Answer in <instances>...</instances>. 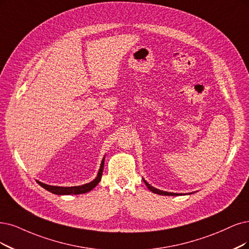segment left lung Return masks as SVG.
I'll list each match as a JSON object with an SVG mask.
<instances>
[{"label":"left lung","mask_w":249,"mask_h":249,"mask_svg":"<svg viewBox=\"0 0 249 249\" xmlns=\"http://www.w3.org/2000/svg\"><path fill=\"white\" fill-rule=\"evenodd\" d=\"M143 181H144V183H145V186L148 187V189H149L150 191H152L153 193H156V194H158V195H164V196H178V195H181V194H178V193H169V192H164V191L158 190V189H156V188L152 187V186L150 185V183L146 182L144 179H143Z\"/></svg>","instance_id":"1"}]
</instances>
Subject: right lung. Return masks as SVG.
Here are the masks:
<instances>
[{
	"label": "right lung",
	"mask_w": 249,
	"mask_h": 249,
	"mask_svg": "<svg viewBox=\"0 0 249 249\" xmlns=\"http://www.w3.org/2000/svg\"><path fill=\"white\" fill-rule=\"evenodd\" d=\"M104 166H105V158L101 161L100 167L97 173V177L88 183H85V185L82 186H76V187H57V186H49L46 185V183H43L41 181H38L39 185L43 187L45 190H47L55 195H79V194H84V193H87L91 191L92 189H94L98 182L101 179V176H103V171H104Z\"/></svg>",
	"instance_id": "add662e5"
}]
</instances>
